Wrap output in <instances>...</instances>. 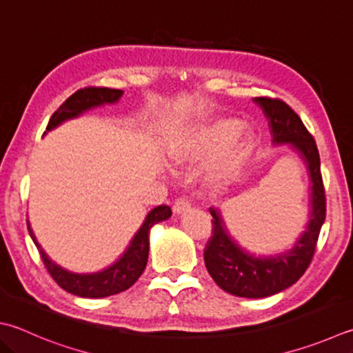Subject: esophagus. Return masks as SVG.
I'll list each match as a JSON object with an SVG mask.
<instances>
[{
	"label": "esophagus",
	"mask_w": 353,
	"mask_h": 353,
	"mask_svg": "<svg viewBox=\"0 0 353 353\" xmlns=\"http://www.w3.org/2000/svg\"><path fill=\"white\" fill-rule=\"evenodd\" d=\"M172 210H174L175 215L185 214V212L190 210V203L185 198H178L174 204V208H172Z\"/></svg>",
	"instance_id": "obj_1"
}]
</instances>
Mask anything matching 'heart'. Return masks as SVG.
<instances>
[{
  "label": "heart",
  "mask_w": 353,
  "mask_h": 353,
  "mask_svg": "<svg viewBox=\"0 0 353 353\" xmlns=\"http://www.w3.org/2000/svg\"><path fill=\"white\" fill-rule=\"evenodd\" d=\"M252 152V137L239 130L236 119L223 118L194 125L172 138L168 154L172 163H196L216 155L210 163L212 184L223 185L244 169Z\"/></svg>",
  "instance_id": "obj_1"
}]
</instances>
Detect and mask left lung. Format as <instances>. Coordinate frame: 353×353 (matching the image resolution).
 Segmentation results:
<instances>
[{"mask_svg":"<svg viewBox=\"0 0 353 353\" xmlns=\"http://www.w3.org/2000/svg\"><path fill=\"white\" fill-rule=\"evenodd\" d=\"M254 101L269 119L275 144H289L305 164L310 176V212L305 230L294 248L276 255L250 254L229 234L218 209L210 208L212 235L204 249V263L210 276L223 290L235 296L264 298L295 284L314 258L316 241L325 219V194L320 154L314 137L301 118L283 99L258 97Z\"/></svg>","mask_w":353,"mask_h":353,"instance_id":"1","label":"left lung"}]
</instances>
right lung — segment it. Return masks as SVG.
Masks as SVG:
<instances>
[{
	"instance_id": "add662e5",
	"label": "right lung",
	"mask_w": 353,
	"mask_h": 353,
	"mask_svg": "<svg viewBox=\"0 0 353 353\" xmlns=\"http://www.w3.org/2000/svg\"><path fill=\"white\" fill-rule=\"evenodd\" d=\"M123 95V90L119 89H109V88H84L77 90L75 94L70 95L65 101L59 105L49 119L46 132L58 128L59 124L64 123L65 119L77 118L83 114V112L89 110L92 108L103 104H112L117 103ZM44 132V134H46ZM172 210L169 205H158V208L152 209L148 216H145L144 223L139 230L132 238L129 248L125 249L121 258L109 265L108 269L95 272V274H73L63 269L61 265L53 263L52 259L46 255V252L38 244L33 230L30 229V224L28 221L29 235L35 243L37 249L41 255L43 263L46 269L50 274L53 280L57 281L59 288H63L65 292L72 295L83 296V298H104L119 294V292L128 290L132 284H135L139 276L145 269L149 258V232L152 225L164 221V219L170 218Z\"/></svg>"
}]
</instances>
